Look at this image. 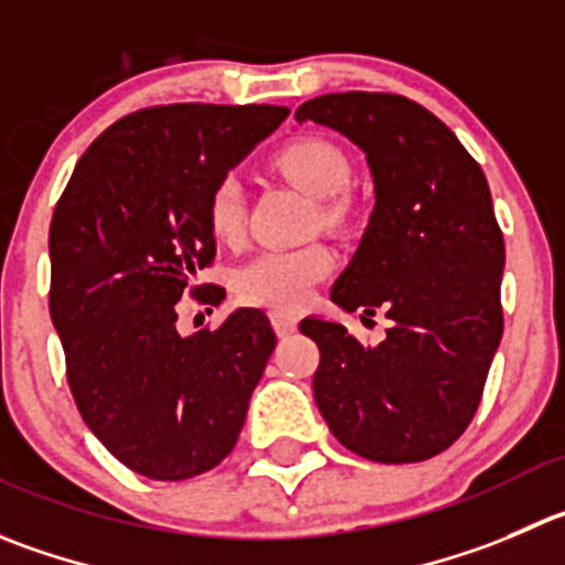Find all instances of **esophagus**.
Returning <instances> with one entry per match:
<instances>
[{
    "instance_id": "obj_1",
    "label": "esophagus",
    "mask_w": 565,
    "mask_h": 565,
    "mask_svg": "<svg viewBox=\"0 0 565 565\" xmlns=\"http://www.w3.org/2000/svg\"><path fill=\"white\" fill-rule=\"evenodd\" d=\"M271 324H274V330H277L279 338H286L297 330L299 319H297V313H291V310H271Z\"/></svg>"
}]
</instances>
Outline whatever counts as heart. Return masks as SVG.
Wrapping results in <instances>:
<instances>
[{
  "label": "heart",
  "mask_w": 565,
  "mask_h": 565,
  "mask_svg": "<svg viewBox=\"0 0 565 565\" xmlns=\"http://www.w3.org/2000/svg\"><path fill=\"white\" fill-rule=\"evenodd\" d=\"M294 185L308 191L321 202V222L341 227L352 216L343 191L352 182V163L341 147L324 138H299L274 158ZM207 224L213 235L235 244L246 224V188L238 174H222L207 193ZM335 257L324 244L297 246V249H268L252 257L235 274V291L244 302L263 308H299L310 299L313 288L332 271Z\"/></svg>",
  "instance_id": "1"
}]
</instances>
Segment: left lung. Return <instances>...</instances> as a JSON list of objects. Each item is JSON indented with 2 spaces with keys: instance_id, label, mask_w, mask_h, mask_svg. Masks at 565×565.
I'll use <instances>...</instances> for the list:
<instances>
[{
  "instance_id": "left-lung-1",
  "label": "left lung",
  "mask_w": 565,
  "mask_h": 565,
  "mask_svg": "<svg viewBox=\"0 0 565 565\" xmlns=\"http://www.w3.org/2000/svg\"><path fill=\"white\" fill-rule=\"evenodd\" d=\"M297 121L366 154L374 211L330 297L360 319H391L377 347L338 321L302 319L321 352L316 405L360 458L418 463L469 427L502 341L504 241L488 180L458 136L405 96H316Z\"/></svg>"
}]
</instances>
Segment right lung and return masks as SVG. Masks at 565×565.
Listing matches in <instances>:
<instances>
[{
  "mask_svg": "<svg viewBox=\"0 0 565 565\" xmlns=\"http://www.w3.org/2000/svg\"><path fill=\"white\" fill-rule=\"evenodd\" d=\"M277 105H163L107 127L50 227V313L90 433L149 480H188L233 452L271 358L266 313L180 335L177 308L216 255L213 182L288 118ZM205 302L222 288L199 286Z\"/></svg>",
  "mask_w": 565,
  "mask_h": 565,
  "instance_id": "add662e5",
  "label": "right lung"
}]
</instances>
